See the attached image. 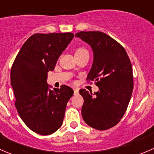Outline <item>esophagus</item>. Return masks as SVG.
Segmentation results:
<instances>
[{
  "label": "esophagus",
  "mask_w": 154,
  "mask_h": 154,
  "mask_svg": "<svg viewBox=\"0 0 154 154\" xmlns=\"http://www.w3.org/2000/svg\"><path fill=\"white\" fill-rule=\"evenodd\" d=\"M74 90V95H78L79 94V89H73Z\"/></svg>",
  "instance_id": "34e87169"
}]
</instances>
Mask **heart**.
<instances>
[{
  "mask_svg": "<svg viewBox=\"0 0 154 154\" xmlns=\"http://www.w3.org/2000/svg\"><path fill=\"white\" fill-rule=\"evenodd\" d=\"M85 50H85V49H84V48H79V49H78L75 53H79V52H82V51H85Z\"/></svg>",
  "mask_w": 154,
  "mask_h": 154,
  "instance_id": "1",
  "label": "heart"
}]
</instances>
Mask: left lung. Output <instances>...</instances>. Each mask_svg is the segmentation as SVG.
I'll list each match as a JSON object with an SVG mask.
<instances>
[{
    "mask_svg": "<svg viewBox=\"0 0 154 154\" xmlns=\"http://www.w3.org/2000/svg\"><path fill=\"white\" fill-rule=\"evenodd\" d=\"M93 52V63L87 79L94 81L99 90L92 93L81 89L84 99L82 115L91 128L104 131L119 122L131 100L134 78L131 61L125 48L107 34L99 31L75 34Z\"/></svg>",
    "mask_w": 154,
    "mask_h": 154,
    "instance_id": "8db88e82",
    "label": "left lung"
}]
</instances>
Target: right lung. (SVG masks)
I'll return each instance as SVG.
<instances>
[{"label": "right lung", "mask_w": 154, "mask_h": 154, "mask_svg": "<svg viewBox=\"0 0 154 154\" xmlns=\"http://www.w3.org/2000/svg\"><path fill=\"white\" fill-rule=\"evenodd\" d=\"M73 37L71 32L32 35L12 64L10 79L15 107L23 122L36 134L50 135L62 125L73 90L66 85L50 90L47 72L53 70Z\"/></svg>", "instance_id": "1"}]
</instances>
